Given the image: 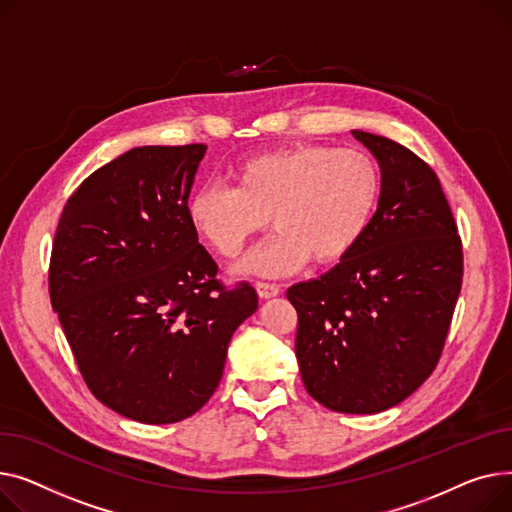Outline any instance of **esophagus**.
Wrapping results in <instances>:
<instances>
[{
  "label": "esophagus",
  "mask_w": 512,
  "mask_h": 512,
  "mask_svg": "<svg viewBox=\"0 0 512 512\" xmlns=\"http://www.w3.org/2000/svg\"><path fill=\"white\" fill-rule=\"evenodd\" d=\"M256 291H258V295L262 297V299H270V297H275V295H279V285H275V283H264V281H258L256 283Z\"/></svg>",
  "instance_id": "esophagus-1"
}]
</instances>
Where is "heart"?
I'll return each mask as SVG.
<instances>
[{
  "label": "heart",
  "mask_w": 512,
  "mask_h": 512,
  "mask_svg": "<svg viewBox=\"0 0 512 512\" xmlns=\"http://www.w3.org/2000/svg\"><path fill=\"white\" fill-rule=\"evenodd\" d=\"M233 188L204 186L188 200V219L202 242L223 258L244 250L266 227L277 231L244 262V273L281 277L310 258H345L368 231L378 208V163L357 148L291 144L252 155L231 169Z\"/></svg>",
  "instance_id": "obj_1"
}]
</instances>
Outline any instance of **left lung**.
Here are the masks:
<instances>
[{
	"mask_svg": "<svg viewBox=\"0 0 512 512\" xmlns=\"http://www.w3.org/2000/svg\"><path fill=\"white\" fill-rule=\"evenodd\" d=\"M380 165L382 190L359 244L320 279L295 283V355L330 411L380 413L436 368L463 281L457 223L436 173L403 144L351 132Z\"/></svg>",
	"mask_w": 512,
	"mask_h": 512,
	"instance_id": "8db88e82",
	"label": "left lung"
}]
</instances>
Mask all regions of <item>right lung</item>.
Masks as SVG:
<instances>
[{
  "instance_id": "add662e5",
  "label": "right lung",
  "mask_w": 512,
  "mask_h": 512,
  "mask_svg": "<svg viewBox=\"0 0 512 512\" xmlns=\"http://www.w3.org/2000/svg\"><path fill=\"white\" fill-rule=\"evenodd\" d=\"M204 144L138 146L88 175L57 223L49 295L86 386L142 424H175L217 390L256 289H225L188 219Z\"/></svg>"
}]
</instances>
